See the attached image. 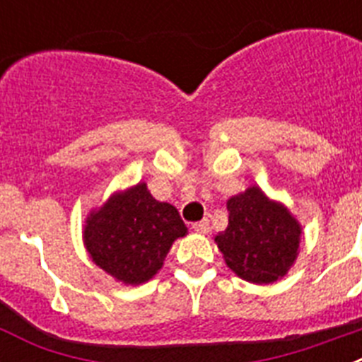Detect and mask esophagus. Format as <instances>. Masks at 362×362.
Wrapping results in <instances>:
<instances>
[{"mask_svg": "<svg viewBox=\"0 0 362 362\" xmlns=\"http://www.w3.org/2000/svg\"><path fill=\"white\" fill-rule=\"evenodd\" d=\"M192 228H194V232H197V233H209L210 232L209 219H203V221H199V223H194V225H192Z\"/></svg>", "mask_w": 362, "mask_h": 362, "instance_id": "34e87169", "label": "esophagus"}]
</instances>
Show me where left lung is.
I'll return each mask as SVG.
<instances>
[{"label": "left lung", "instance_id": "8db88e82", "mask_svg": "<svg viewBox=\"0 0 362 362\" xmlns=\"http://www.w3.org/2000/svg\"><path fill=\"white\" fill-rule=\"evenodd\" d=\"M228 226L216 235L225 261L250 283H274L292 267L300 226L283 204L252 187L226 203Z\"/></svg>", "mask_w": 362, "mask_h": 362}]
</instances>
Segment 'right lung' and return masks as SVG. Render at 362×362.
<instances>
[{"label":"right lung","instance_id":"add662e5","mask_svg":"<svg viewBox=\"0 0 362 362\" xmlns=\"http://www.w3.org/2000/svg\"><path fill=\"white\" fill-rule=\"evenodd\" d=\"M187 233L183 219L168 203L150 196L145 183L112 196L85 225L92 261L127 284L152 279L172 243Z\"/></svg>","mask_w":362,"mask_h":362}]
</instances>
